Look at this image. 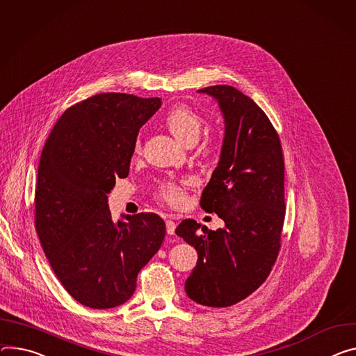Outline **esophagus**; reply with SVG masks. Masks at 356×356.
Segmentation results:
<instances>
[{
	"label": "esophagus",
	"instance_id": "esophagus-1",
	"mask_svg": "<svg viewBox=\"0 0 356 356\" xmlns=\"http://www.w3.org/2000/svg\"><path fill=\"white\" fill-rule=\"evenodd\" d=\"M176 230V222L173 220H166V232L169 236H173Z\"/></svg>",
	"mask_w": 356,
	"mask_h": 356
}]
</instances>
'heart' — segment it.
I'll return each instance as SVG.
<instances>
[{
  "label": "heart",
  "instance_id": "1",
  "mask_svg": "<svg viewBox=\"0 0 356 356\" xmlns=\"http://www.w3.org/2000/svg\"><path fill=\"white\" fill-rule=\"evenodd\" d=\"M204 118L187 105H177L166 115V124L170 132L184 145H195L204 127ZM139 142L136 149H139ZM159 197L173 207L184 203L186 195L181 184L165 183L160 186Z\"/></svg>",
  "mask_w": 356,
  "mask_h": 356
}]
</instances>
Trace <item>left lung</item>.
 Returning a JSON list of instances; mask_svg holds the SVG:
<instances>
[{"label":"left lung","mask_w":356,"mask_h":356,"mask_svg":"<svg viewBox=\"0 0 356 356\" xmlns=\"http://www.w3.org/2000/svg\"><path fill=\"white\" fill-rule=\"evenodd\" d=\"M218 102L224 139L200 206L216 213V232L183 220L176 234L197 250L186 293L197 304L232 307L260 286L275 264L285 217L284 157L273 123L248 96L229 85L199 89Z\"/></svg>","instance_id":"1"}]
</instances>
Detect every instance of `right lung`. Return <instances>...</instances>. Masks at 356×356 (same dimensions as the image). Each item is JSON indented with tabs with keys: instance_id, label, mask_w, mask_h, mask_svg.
I'll list each match as a JSON object with an SVG mask.
<instances>
[{
	"instance_id": "add662e5",
	"label": "right lung",
	"mask_w": 356,
	"mask_h": 356,
	"mask_svg": "<svg viewBox=\"0 0 356 356\" xmlns=\"http://www.w3.org/2000/svg\"><path fill=\"white\" fill-rule=\"evenodd\" d=\"M160 106L159 98L127 93L90 96L63 112L42 149L35 230L55 275L85 307L126 302L163 243L157 214L113 221L108 206L116 179L129 175L139 129Z\"/></svg>"
}]
</instances>
